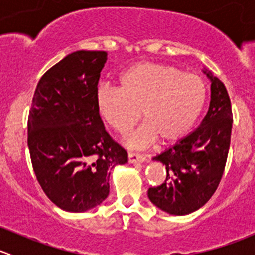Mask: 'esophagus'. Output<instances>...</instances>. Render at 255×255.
I'll return each mask as SVG.
<instances>
[{"label":"esophagus","instance_id":"34e87169","mask_svg":"<svg viewBox=\"0 0 255 255\" xmlns=\"http://www.w3.org/2000/svg\"><path fill=\"white\" fill-rule=\"evenodd\" d=\"M128 161L129 163H143V161H145V156L140 155V154L129 153L128 154Z\"/></svg>","mask_w":255,"mask_h":255}]
</instances>
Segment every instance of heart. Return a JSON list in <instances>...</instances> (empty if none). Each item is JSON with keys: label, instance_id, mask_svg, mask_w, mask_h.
<instances>
[{"label": "heart", "instance_id": "obj_1", "mask_svg": "<svg viewBox=\"0 0 255 255\" xmlns=\"http://www.w3.org/2000/svg\"><path fill=\"white\" fill-rule=\"evenodd\" d=\"M118 84L120 87H97V111L120 134H126L142 112L145 123L128 140L133 148L149 145L156 138L161 143L179 140L191 129L206 102L207 87L201 76L164 64H134L121 74Z\"/></svg>", "mask_w": 255, "mask_h": 255}]
</instances>
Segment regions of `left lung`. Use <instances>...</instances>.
Segmentation results:
<instances>
[{
  "mask_svg": "<svg viewBox=\"0 0 255 255\" xmlns=\"http://www.w3.org/2000/svg\"><path fill=\"white\" fill-rule=\"evenodd\" d=\"M211 101L197 129L156 155L165 165L166 179L149 187L148 197L170 215H189L204 206L220 185L232 132V106L226 86L210 71Z\"/></svg>",
  "mask_w": 255,
  "mask_h": 255,
  "instance_id": "obj_1",
  "label": "left lung"
}]
</instances>
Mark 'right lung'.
I'll use <instances>...</instances> for the list:
<instances>
[{"label":"right lung","instance_id":"obj_1","mask_svg":"<svg viewBox=\"0 0 255 255\" xmlns=\"http://www.w3.org/2000/svg\"><path fill=\"white\" fill-rule=\"evenodd\" d=\"M106 51L78 50L42 76L28 116L33 170L51 202L69 212L99 206L110 194V171L127 151L105 129L96 106Z\"/></svg>","mask_w":255,"mask_h":255}]
</instances>
